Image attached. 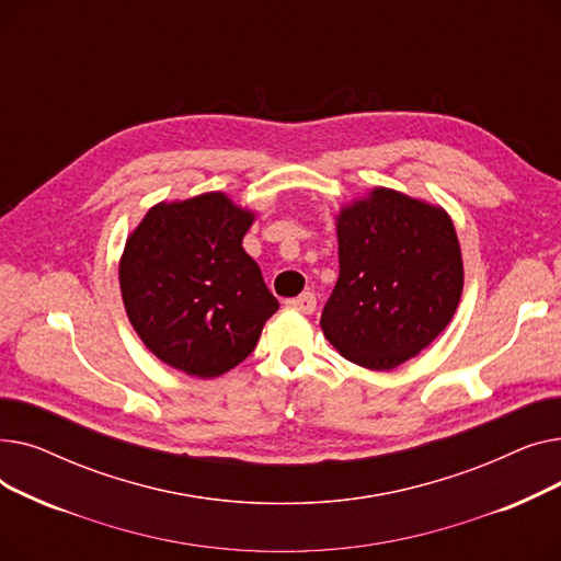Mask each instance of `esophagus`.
<instances>
[{"mask_svg": "<svg viewBox=\"0 0 561 561\" xmlns=\"http://www.w3.org/2000/svg\"><path fill=\"white\" fill-rule=\"evenodd\" d=\"M286 307L296 309V311H302V313H313L316 311V296L307 290V293H302V296H298V298L286 300Z\"/></svg>", "mask_w": 561, "mask_h": 561, "instance_id": "1", "label": "esophagus"}]
</instances>
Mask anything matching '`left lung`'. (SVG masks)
I'll return each mask as SVG.
<instances>
[{"label": "left lung", "instance_id": "obj_1", "mask_svg": "<svg viewBox=\"0 0 561 561\" xmlns=\"http://www.w3.org/2000/svg\"><path fill=\"white\" fill-rule=\"evenodd\" d=\"M336 229L339 279L320 328L347 362L391 370L457 311L463 265L455 225L438 206L375 188L345 206Z\"/></svg>", "mask_w": 561, "mask_h": 561}]
</instances>
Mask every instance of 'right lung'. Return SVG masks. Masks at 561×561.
Instances as JSON below:
<instances>
[{
    "instance_id": "add662e5",
    "label": "right lung",
    "mask_w": 561,
    "mask_h": 561,
    "mask_svg": "<svg viewBox=\"0 0 561 561\" xmlns=\"http://www.w3.org/2000/svg\"><path fill=\"white\" fill-rule=\"evenodd\" d=\"M252 214L222 193L157 204L129 236L121 290L134 330L168 366L218 377L256 347L279 302L243 250Z\"/></svg>"
}]
</instances>
